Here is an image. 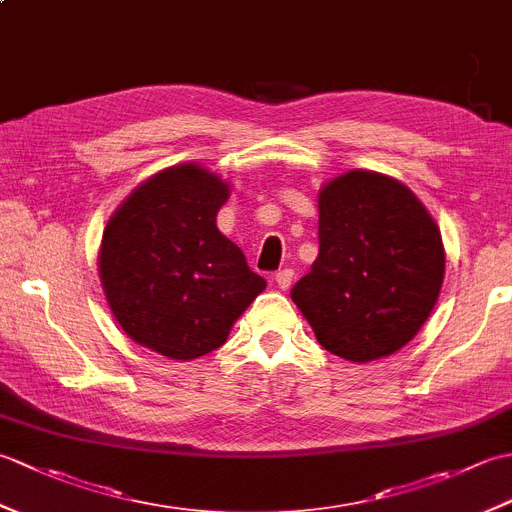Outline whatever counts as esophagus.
<instances>
[{"label": "esophagus", "mask_w": 512, "mask_h": 512, "mask_svg": "<svg viewBox=\"0 0 512 512\" xmlns=\"http://www.w3.org/2000/svg\"><path fill=\"white\" fill-rule=\"evenodd\" d=\"M292 279H295V270H292V268H284V270H279V273H275V281H277V286L281 290L290 288Z\"/></svg>", "instance_id": "esophagus-1"}]
</instances>
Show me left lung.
<instances>
[{"label": "left lung", "instance_id": "left-lung-1", "mask_svg": "<svg viewBox=\"0 0 512 512\" xmlns=\"http://www.w3.org/2000/svg\"><path fill=\"white\" fill-rule=\"evenodd\" d=\"M444 279L438 224L405 184L354 169L319 191V257L290 290L317 341L352 363L418 334Z\"/></svg>", "mask_w": 512, "mask_h": 512}]
</instances>
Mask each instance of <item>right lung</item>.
Here are the masks:
<instances>
[{"instance_id":"add662e5","label":"right lung","mask_w":512,"mask_h":512,"mask_svg":"<svg viewBox=\"0 0 512 512\" xmlns=\"http://www.w3.org/2000/svg\"><path fill=\"white\" fill-rule=\"evenodd\" d=\"M228 182L184 162L136 187L103 231L99 275L129 339L173 361L224 345L266 288L239 246L217 231Z\"/></svg>"}]
</instances>
